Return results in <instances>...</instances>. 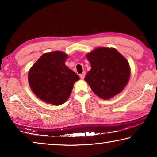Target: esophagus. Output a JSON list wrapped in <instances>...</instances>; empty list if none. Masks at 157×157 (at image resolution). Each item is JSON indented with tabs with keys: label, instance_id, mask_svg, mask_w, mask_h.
Wrapping results in <instances>:
<instances>
[{
	"label": "esophagus",
	"instance_id": "obj_1",
	"mask_svg": "<svg viewBox=\"0 0 157 157\" xmlns=\"http://www.w3.org/2000/svg\"><path fill=\"white\" fill-rule=\"evenodd\" d=\"M79 77H80L81 79H84V77H85V72L82 73V74H80V75H79Z\"/></svg>",
	"mask_w": 157,
	"mask_h": 157
}]
</instances>
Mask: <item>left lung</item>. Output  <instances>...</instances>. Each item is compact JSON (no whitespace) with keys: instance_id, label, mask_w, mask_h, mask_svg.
I'll return each instance as SVG.
<instances>
[{"instance_id":"obj_1","label":"left lung","mask_w":157,"mask_h":157,"mask_svg":"<svg viewBox=\"0 0 157 157\" xmlns=\"http://www.w3.org/2000/svg\"><path fill=\"white\" fill-rule=\"evenodd\" d=\"M91 69L84 79L95 94L109 99L123 91L130 76L129 63L116 49L98 48L87 55Z\"/></svg>"}]
</instances>
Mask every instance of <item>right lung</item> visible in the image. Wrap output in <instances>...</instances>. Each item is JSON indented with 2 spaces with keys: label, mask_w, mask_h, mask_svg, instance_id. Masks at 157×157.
<instances>
[{
  "label": "right lung",
  "mask_w": 157,
  "mask_h": 157,
  "mask_svg": "<svg viewBox=\"0 0 157 157\" xmlns=\"http://www.w3.org/2000/svg\"><path fill=\"white\" fill-rule=\"evenodd\" d=\"M67 58V55L59 51L45 53L30 68L29 84L41 100L60 105L70 96L79 77L65 65Z\"/></svg>",
  "instance_id": "obj_1"
}]
</instances>
